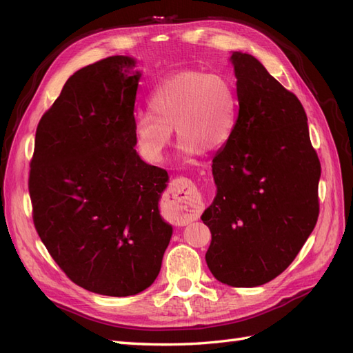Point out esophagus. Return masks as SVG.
I'll return each instance as SVG.
<instances>
[{
  "label": "esophagus",
  "instance_id": "obj_1",
  "mask_svg": "<svg viewBox=\"0 0 353 353\" xmlns=\"http://www.w3.org/2000/svg\"><path fill=\"white\" fill-rule=\"evenodd\" d=\"M170 210L181 221H190L197 216V190L193 181L185 176L172 179L168 190Z\"/></svg>",
  "mask_w": 353,
  "mask_h": 353
}]
</instances>
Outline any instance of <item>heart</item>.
<instances>
[{
  "label": "heart",
  "mask_w": 353,
  "mask_h": 353,
  "mask_svg": "<svg viewBox=\"0 0 353 353\" xmlns=\"http://www.w3.org/2000/svg\"><path fill=\"white\" fill-rule=\"evenodd\" d=\"M148 110L137 117L135 141L147 159L160 160L172 130L187 154L218 152L236 131L239 99L223 74L185 69L157 85Z\"/></svg>",
  "instance_id": "obj_1"
}]
</instances>
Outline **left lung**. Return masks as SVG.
I'll return each mask as SVG.
<instances>
[{
  "label": "left lung",
  "instance_id": "left-lung-1",
  "mask_svg": "<svg viewBox=\"0 0 353 353\" xmlns=\"http://www.w3.org/2000/svg\"><path fill=\"white\" fill-rule=\"evenodd\" d=\"M239 117L212 165L218 193L201 215L206 263L232 287L262 285L290 265L319 215L321 163L296 95L245 52L231 56Z\"/></svg>",
  "mask_w": 353,
  "mask_h": 353
}]
</instances>
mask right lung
<instances>
[{
  "label": "right lung",
  "instance_id": "1",
  "mask_svg": "<svg viewBox=\"0 0 353 353\" xmlns=\"http://www.w3.org/2000/svg\"><path fill=\"white\" fill-rule=\"evenodd\" d=\"M134 65L113 56L72 74L38 123L28 183L51 258L74 284L114 297L153 284L172 236L157 208L168 172L134 148Z\"/></svg>",
  "mask_w": 353,
  "mask_h": 353
}]
</instances>
